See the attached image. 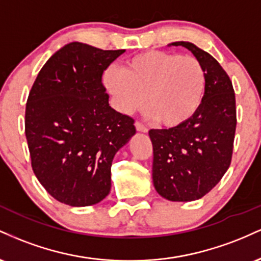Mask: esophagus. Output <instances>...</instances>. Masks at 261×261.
Returning a JSON list of instances; mask_svg holds the SVG:
<instances>
[{"label": "esophagus", "mask_w": 261, "mask_h": 261, "mask_svg": "<svg viewBox=\"0 0 261 261\" xmlns=\"http://www.w3.org/2000/svg\"><path fill=\"white\" fill-rule=\"evenodd\" d=\"M135 127H136V130L140 131V133H147V131H148V128L146 127L145 125L141 124V122H139V121L135 122Z\"/></svg>", "instance_id": "1"}]
</instances>
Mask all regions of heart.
I'll return each instance as SVG.
<instances>
[{
	"instance_id": "heart-1",
	"label": "heart",
	"mask_w": 261,
	"mask_h": 261,
	"mask_svg": "<svg viewBox=\"0 0 261 261\" xmlns=\"http://www.w3.org/2000/svg\"><path fill=\"white\" fill-rule=\"evenodd\" d=\"M119 112L145 106L160 125L175 127L195 115L206 88V71L199 59L147 51L128 59L121 70L109 68L103 79Z\"/></svg>"
}]
</instances>
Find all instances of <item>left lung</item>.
Returning <instances> with one entry per match:
<instances>
[{
  "instance_id": "8db88e82",
  "label": "left lung",
  "mask_w": 261,
  "mask_h": 261,
  "mask_svg": "<svg viewBox=\"0 0 261 261\" xmlns=\"http://www.w3.org/2000/svg\"><path fill=\"white\" fill-rule=\"evenodd\" d=\"M168 46L187 47L206 71L205 94L195 115L179 126L148 133L154 189L169 201L187 202L206 195L228 169L237 125L236 95L228 74L208 53L189 41Z\"/></svg>"
}]
</instances>
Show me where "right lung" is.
Here are the masks:
<instances>
[{
    "label": "right lung",
    "mask_w": 261,
    "mask_h": 261,
    "mask_svg": "<svg viewBox=\"0 0 261 261\" xmlns=\"http://www.w3.org/2000/svg\"><path fill=\"white\" fill-rule=\"evenodd\" d=\"M125 50L66 44L39 72L25 107L34 174L58 201L100 202L112 188L116 152L136 134L134 119L109 106L101 74Z\"/></svg>",
    "instance_id": "add662e5"
}]
</instances>
